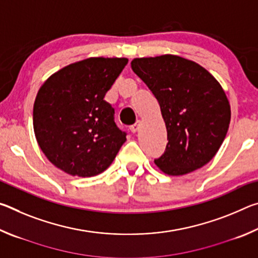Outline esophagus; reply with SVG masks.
<instances>
[{"mask_svg": "<svg viewBox=\"0 0 258 258\" xmlns=\"http://www.w3.org/2000/svg\"><path fill=\"white\" fill-rule=\"evenodd\" d=\"M139 125H140V120H138V121H137V123H135V124H133L132 126H131V127H130V130H131V132H133V133H135V132H137V131L139 130Z\"/></svg>", "mask_w": 258, "mask_h": 258, "instance_id": "34e87169", "label": "esophagus"}]
</instances>
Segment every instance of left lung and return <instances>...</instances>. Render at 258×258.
Here are the masks:
<instances>
[{
    "label": "left lung",
    "mask_w": 258,
    "mask_h": 258,
    "mask_svg": "<svg viewBox=\"0 0 258 258\" xmlns=\"http://www.w3.org/2000/svg\"><path fill=\"white\" fill-rule=\"evenodd\" d=\"M131 67L158 100L167 130L166 150L155 164L173 176L206 165L223 143L231 119L220 83L200 64L173 54L137 58Z\"/></svg>",
    "instance_id": "left-lung-1"
}]
</instances>
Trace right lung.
<instances>
[{"label":"right lung","instance_id":"add662e5","mask_svg":"<svg viewBox=\"0 0 258 258\" xmlns=\"http://www.w3.org/2000/svg\"><path fill=\"white\" fill-rule=\"evenodd\" d=\"M127 62L126 58H89L60 69L41 86L33 109L34 132L55 167L91 177L115 159L126 133L103 98Z\"/></svg>","mask_w":258,"mask_h":258}]
</instances>
